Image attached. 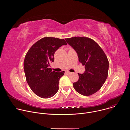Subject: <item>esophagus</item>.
I'll use <instances>...</instances> for the list:
<instances>
[{"label":"esophagus","instance_id":"esophagus-1","mask_svg":"<svg viewBox=\"0 0 130 130\" xmlns=\"http://www.w3.org/2000/svg\"><path fill=\"white\" fill-rule=\"evenodd\" d=\"M66 73L67 74V75H70V74H71V73H72L71 72H69V71H66Z\"/></svg>","mask_w":130,"mask_h":130}]
</instances>
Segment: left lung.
<instances>
[{
    "instance_id": "1",
    "label": "left lung",
    "mask_w": 130,
    "mask_h": 130,
    "mask_svg": "<svg viewBox=\"0 0 130 130\" xmlns=\"http://www.w3.org/2000/svg\"><path fill=\"white\" fill-rule=\"evenodd\" d=\"M78 54L79 61L85 66L83 74L78 73L79 80L73 83L79 94L88 96L98 91L108 76L109 63L100 46L87 37H73L65 39Z\"/></svg>"
}]
</instances>
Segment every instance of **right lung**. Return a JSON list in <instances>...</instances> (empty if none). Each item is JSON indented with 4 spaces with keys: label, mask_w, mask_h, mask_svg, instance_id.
<instances>
[{
    "label": "right lung",
    "mask_w": 130,
    "mask_h": 130,
    "mask_svg": "<svg viewBox=\"0 0 130 130\" xmlns=\"http://www.w3.org/2000/svg\"><path fill=\"white\" fill-rule=\"evenodd\" d=\"M67 45L64 39L46 37L34 44L27 52L24 62L27 82L32 91L42 98H49L59 90L60 79L64 71H52L50 64L60 47Z\"/></svg>",
    "instance_id": "1"
}]
</instances>
